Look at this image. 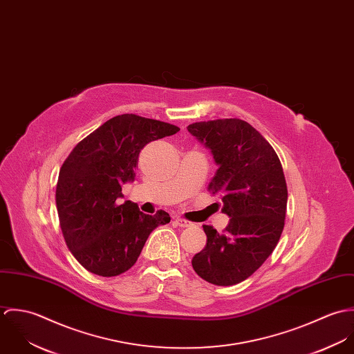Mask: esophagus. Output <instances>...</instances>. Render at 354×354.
<instances>
[{
    "label": "esophagus",
    "mask_w": 354,
    "mask_h": 354,
    "mask_svg": "<svg viewBox=\"0 0 354 354\" xmlns=\"http://www.w3.org/2000/svg\"><path fill=\"white\" fill-rule=\"evenodd\" d=\"M180 227H189L192 226V222L191 221H187V219H183V218H176L174 221Z\"/></svg>",
    "instance_id": "obj_1"
}]
</instances>
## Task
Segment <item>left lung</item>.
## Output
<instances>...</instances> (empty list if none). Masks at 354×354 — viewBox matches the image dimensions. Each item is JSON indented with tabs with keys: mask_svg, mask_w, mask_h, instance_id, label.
<instances>
[{
	"mask_svg": "<svg viewBox=\"0 0 354 354\" xmlns=\"http://www.w3.org/2000/svg\"><path fill=\"white\" fill-rule=\"evenodd\" d=\"M188 131L211 150L218 170L207 189L230 216L222 233L203 225L207 244L192 267L212 285H236L252 275L281 239L288 204L283 169L271 145L240 118L194 122Z\"/></svg>",
	"mask_w": 354,
	"mask_h": 354,
	"instance_id": "1",
	"label": "left lung"
}]
</instances>
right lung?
<instances>
[{
  "instance_id": "1",
  "label": "right lung",
  "mask_w": 354,
  "mask_h": 354,
  "mask_svg": "<svg viewBox=\"0 0 354 354\" xmlns=\"http://www.w3.org/2000/svg\"><path fill=\"white\" fill-rule=\"evenodd\" d=\"M178 127L121 114L110 118L76 145L64 160L55 204L66 247L90 272L115 277L138 260L150 233L170 222L166 211L155 215L138 204H118L121 185L133 181L139 153L150 142L174 135Z\"/></svg>"
}]
</instances>
